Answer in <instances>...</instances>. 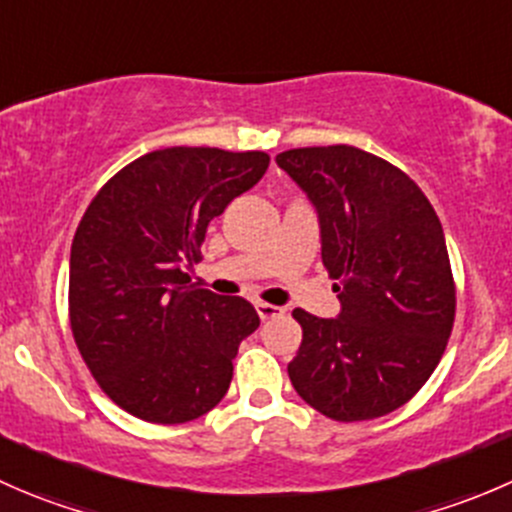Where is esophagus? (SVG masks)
Returning a JSON list of instances; mask_svg holds the SVG:
<instances>
[{
	"instance_id": "obj_1",
	"label": "esophagus",
	"mask_w": 512,
	"mask_h": 512,
	"mask_svg": "<svg viewBox=\"0 0 512 512\" xmlns=\"http://www.w3.org/2000/svg\"><path fill=\"white\" fill-rule=\"evenodd\" d=\"M257 314H260V319H277L285 314V307H277V304H270V302H257Z\"/></svg>"
}]
</instances>
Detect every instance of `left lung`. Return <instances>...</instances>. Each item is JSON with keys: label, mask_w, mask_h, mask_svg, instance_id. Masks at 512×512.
<instances>
[{"label": "left lung", "mask_w": 512, "mask_h": 512, "mask_svg": "<svg viewBox=\"0 0 512 512\" xmlns=\"http://www.w3.org/2000/svg\"><path fill=\"white\" fill-rule=\"evenodd\" d=\"M277 165L317 208L342 302L337 319L294 309L302 344L289 381L334 421L391 414L433 374L456 319L441 220L404 170L361 148H292Z\"/></svg>", "instance_id": "1"}]
</instances>
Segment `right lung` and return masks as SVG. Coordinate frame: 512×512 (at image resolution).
Wrapping results in <instances>:
<instances>
[{"label": "right lung", "instance_id": "1", "mask_svg": "<svg viewBox=\"0 0 512 512\" xmlns=\"http://www.w3.org/2000/svg\"><path fill=\"white\" fill-rule=\"evenodd\" d=\"M270 156L175 146L96 193L71 242L69 322L103 394L131 416L185 423L220 404L232 359L260 327L242 297L190 282L210 220L265 175Z\"/></svg>", "mask_w": 512, "mask_h": 512}]
</instances>
